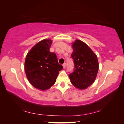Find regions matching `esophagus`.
<instances>
[{
    "instance_id": "obj_1",
    "label": "esophagus",
    "mask_w": 124,
    "mask_h": 124,
    "mask_svg": "<svg viewBox=\"0 0 124 124\" xmlns=\"http://www.w3.org/2000/svg\"><path fill=\"white\" fill-rule=\"evenodd\" d=\"M62 67H63L64 68H66V63H65V62L62 64Z\"/></svg>"
}]
</instances>
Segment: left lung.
I'll return each mask as SVG.
<instances>
[{
    "instance_id": "obj_1",
    "label": "left lung",
    "mask_w": 124,
    "mask_h": 124,
    "mask_svg": "<svg viewBox=\"0 0 124 124\" xmlns=\"http://www.w3.org/2000/svg\"><path fill=\"white\" fill-rule=\"evenodd\" d=\"M73 72L69 74L71 83L76 88L85 89L94 83L99 69L97 56L85 43L76 40L73 43Z\"/></svg>"
}]
</instances>
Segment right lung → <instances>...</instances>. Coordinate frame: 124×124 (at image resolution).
<instances>
[{"instance_id":"add662e5","label":"right lung","mask_w":124,"mask_h":124,"mask_svg":"<svg viewBox=\"0 0 124 124\" xmlns=\"http://www.w3.org/2000/svg\"><path fill=\"white\" fill-rule=\"evenodd\" d=\"M52 41L43 39L37 43L27 54L25 71L29 82L37 89L45 90L55 84L62 66L59 64L56 55L51 52Z\"/></svg>"}]
</instances>
